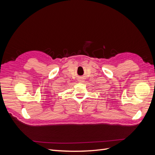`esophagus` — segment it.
<instances>
[{"mask_svg": "<svg viewBox=\"0 0 155 155\" xmlns=\"http://www.w3.org/2000/svg\"><path fill=\"white\" fill-rule=\"evenodd\" d=\"M80 81H82V80H80Z\"/></svg>", "mask_w": 155, "mask_h": 155, "instance_id": "obj_1", "label": "esophagus"}]
</instances>
